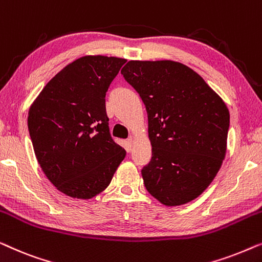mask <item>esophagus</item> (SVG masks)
I'll return each instance as SVG.
<instances>
[{
	"label": "esophagus",
	"instance_id": "34e87169",
	"mask_svg": "<svg viewBox=\"0 0 262 262\" xmlns=\"http://www.w3.org/2000/svg\"><path fill=\"white\" fill-rule=\"evenodd\" d=\"M126 143H127V148H128V151H130V150L132 149V146H134V138L132 137H130L126 141Z\"/></svg>",
	"mask_w": 262,
	"mask_h": 262
}]
</instances>
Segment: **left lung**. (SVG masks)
I'll list each match as a JSON object with an SVG mask.
<instances>
[{"label":"left lung","instance_id":"1","mask_svg":"<svg viewBox=\"0 0 262 262\" xmlns=\"http://www.w3.org/2000/svg\"><path fill=\"white\" fill-rule=\"evenodd\" d=\"M121 74L144 103L152 157L142 177L164 205H182L205 191L227 150L230 116L195 71L173 60H130Z\"/></svg>","mask_w":262,"mask_h":262}]
</instances>
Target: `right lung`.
<instances>
[{
  "label": "right lung",
  "mask_w": 262,
  "mask_h": 262,
  "mask_svg": "<svg viewBox=\"0 0 262 262\" xmlns=\"http://www.w3.org/2000/svg\"><path fill=\"white\" fill-rule=\"evenodd\" d=\"M126 59L84 56L59 71L28 112V131L46 178L64 194L91 199L111 184L126 151L113 141L106 93Z\"/></svg>",
  "instance_id": "obj_1"
}]
</instances>
